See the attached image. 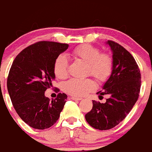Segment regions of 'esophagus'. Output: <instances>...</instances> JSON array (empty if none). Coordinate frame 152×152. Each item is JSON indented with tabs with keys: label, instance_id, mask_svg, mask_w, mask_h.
I'll list each match as a JSON object with an SVG mask.
<instances>
[{
	"label": "esophagus",
	"instance_id": "34e87169",
	"mask_svg": "<svg viewBox=\"0 0 152 152\" xmlns=\"http://www.w3.org/2000/svg\"><path fill=\"white\" fill-rule=\"evenodd\" d=\"M71 99L74 100V101H81V100H83L82 97H77V96H72Z\"/></svg>",
	"mask_w": 152,
	"mask_h": 152
}]
</instances>
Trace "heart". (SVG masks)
<instances>
[{"label":"heart","mask_w":152,"mask_h":152,"mask_svg":"<svg viewBox=\"0 0 152 152\" xmlns=\"http://www.w3.org/2000/svg\"><path fill=\"white\" fill-rule=\"evenodd\" d=\"M74 59L87 64V74H90L98 81L108 78L112 70V59L108 54L100 53L97 47L91 45H82L72 51ZM69 61L67 57L61 55L54 63V74L56 77L64 79L68 76ZM94 83L90 78H72L65 83L64 90L74 96H81L94 88Z\"/></svg>","instance_id":"heart-1"}]
</instances>
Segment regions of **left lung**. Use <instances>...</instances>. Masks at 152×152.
I'll use <instances>...</instances> for the list:
<instances>
[{
	"label": "left lung",
	"mask_w": 152,
	"mask_h": 152,
	"mask_svg": "<svg viewBox=\"0 0 152 152\" xmlns=\"http://www.w3.org/2000/svg\"><path fill=\"white\" fill-rule=\"evenodd\" d=\"M112 51V70L99 96H109L105 103L92 101V109L85 119L96 129L108 130L125 119L137 101L141 74L133 56L119 44L107 41Z\"/></svg>",
	"instance_id": "8db88e82"
}]
</instances>
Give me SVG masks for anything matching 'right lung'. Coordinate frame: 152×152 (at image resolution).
Listing matches in <instances>:
<instances>
[{"label": "right lung", "instance_id": "1", "mask_svg": "<svg viewBox=\"0 0 152 152\" xmlns=\"http://www.w3.org/2000/svg\"><path fill=\"white\" fill-rule=\"evenodd\" d=\"M68 47V44L39 42L23 49L13 61L7 78L10 97L19 117L33 129L51 127L64 108L66 94L59 93L50 101L45 91L56 78V59Z\"/></svg>", "mask_w": 152, "mask_h": 152}]
</instances>
